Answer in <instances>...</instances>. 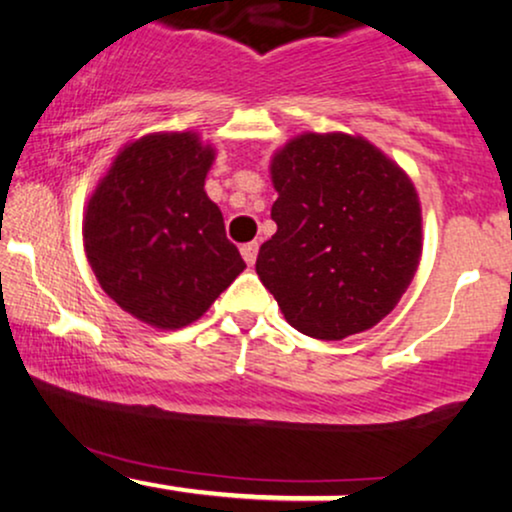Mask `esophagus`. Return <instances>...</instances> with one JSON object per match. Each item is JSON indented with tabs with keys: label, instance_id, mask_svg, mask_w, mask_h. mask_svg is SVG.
<instances>
[{
	"label": "esophagus",
	"instance_id": "esophagus-1",
	"mask_svg": "<svg viewBox=\"0 0 512 512\" xmlns=\"http://www.w3.org/2000/svg\"><path fill=\"white\" fill-rule=\"evenodd\" d=\"M257 250H260V245L255 243V240H252V243H245L243 248H240V255H243V260L250 264H255V260H257Z\"/></svg>",
	"mask_w": 512,
	"mask_h": 512
}]
</instances>
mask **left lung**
Segmentation results:
<instances>
[{"instance_id":"1","label":"left lung","mask_w":512,"mask_h":512,"mask_svg":"<svg viewBox=\"0 0 512 512\" xmlns=\"http://www.w3.org/2000/svg\"><path fill=\"white\" fill-rule=\"evenodd\" d=\"M276 233L257 274L293 330L339 342L378 325L424 248L414 182L368 139L303 132L269 163Z\"/></svg>"}]
</instances>
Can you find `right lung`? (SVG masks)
<instances>
[{"instance_id":"right-lung-1","label":"right lung","mask_w":512,"mask_h":512,"mask_svg":"<svg viewBox=\"0 0 512 512\" xmlns=\"http://www.w3.org/2000/svg\"><path fill=\"white\" fill-rule=\"evenodd\" d=\"M216 146L151 132L120 146L84 209V250L101 289L156 330L199 320L245 269L204 192Z\"/></svg>"}]
</instances>
